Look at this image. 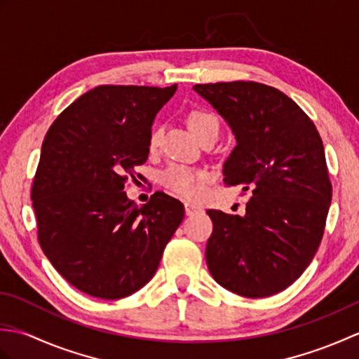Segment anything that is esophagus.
<instances>
[{
    "label": "esophagus",
    "instance_id": "obj_1",
    "mask_svg": "<svg viewBox=\"0 0 359 359\" xmlns=\"http://www.w3.org/2000/svg\"><path fill=\"white\" fill-rule=\"evenodd\" d=\"M201 211H202V208L197 207V205L189 203V202L185 203V212H187V216H194V215H197V212H201Z\"/></svg>",
    "mask_w": 359,
    "mask_h": 359
}]
</instances>
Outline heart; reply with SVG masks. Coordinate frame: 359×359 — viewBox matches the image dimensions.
I'll return each instance as SVG.
<instances>
[{"label":"heart","mask_w":359,"mask_h":359,"mask_svg":"<svg viewBox=\"0 0 359 359\" xmlns=\"http://www.w3.org/2000/svg\"><path fill=\"white\" fill-rule=\"evenodd\" d=\"M188 125L191 128V131L199 137V139H205V137H217L220 129V120L215 112L208 109L197 108L188 114ZM163 135V126L160 123H154L149 129L148 134V148L154 151L158 148L160 140ZM160 184L165 188L170 189L174 194L185 199H196L202 193V185L208 180V172L201 170V168L172 163L160 172L158 175Z\"/></svg>","instance_id":"heart-1"}]
</instances>
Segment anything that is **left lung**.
<instances>
[{
	"instance_id": "obj_1",
	"label": "left lung",
	"mask_w": 359,
	"mask_h": 359,
	"mask_svg": "<svg viewBox=\"0 0 359 359\" xmlns=\"http://www.w3.org/2000/svg\"><path fill=\"white\" fill-rule=\"evenodd\" d=\"M236 137L224 182L253 196L245 215L208 210L205 257L217 284L245 297L276 294L301 276L321 243L332 202L324 144L310 117L256 81L194 85Z\"/></svg>"
}]
</instances>
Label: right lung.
I'll use <instances>...</instances> for the list:
<instances>
[{
  "mask_svg": "<svg viewBox=\"0 0 359 359\" xmlns=\"http://www.w3.org/2000/svg\"><path fill=\"white\" fill-rule=\"evenodd\" d=\"M175 89L97 86L44 137L30 194L38 242L53 269L89 296L120 299L147 285L184 220V203L171 196L157 191L139 208L125 193Z\"/></svg>",
  "mask_w": 359,
  "mask_h": 359,
  "instance_id": "right-lung-1",
  "label": "right lung"
}]
</instances>
